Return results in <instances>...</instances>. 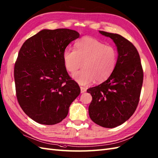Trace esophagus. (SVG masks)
I'll return each instance as SVG.
<instances>
[{"label":"esophagus","instance_id":"esophagus-1","mask_svg":"<svg viewBox=\"0 0 158 158\" xmlns=\"http://www.w3.org/2000/svg\"><path fill=\"white\" fill-rule=\"evenodd\" d=\"M80 89H81V93H84V92H85L86 91V88L85 87H80Z\"/></svg>","mask_w":158,"mask_h":158}]
</instances>
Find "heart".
Returning <instances> with one entry per match:
<instances>
[{"instance_id":"1","label":"heart","mask_w":158,"mask_h":158,"mask_svg":"<svg viewBox=\"0 0 158 158\" xmlns=\"http://www.w3.org/2000/svg\"><path fill=\"white\" fill-rule=\"evenodd\" d=\"M75 49L64 51L65 68L80 85H86L94 81L102 82L109 78L116 67L118 52L114 47L91 37H83L75 44Z\"/></svg>"}]
</instances>
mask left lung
Listing matches in <instances>:
<instances>
[{
    "instance_id": "left-lung-1",
    "label": "left lung",
    "mask_w": 158,
    "mask_h": 158,
    "mask_svg": "<svg viewBox=\"0 0 158 158\" xmlns=\"http://www.w3.org/2000/svg\"><path fill=\"white\" fill-rule=\"evenodd\" d=\"M117 47L118 59L112 75L87 90L92 96L89 106L91 120L105 128H114L129 120L136 110L143 81L140 56L135 46L122 35L100 31Z\"/></svg>"
}]
</instances>
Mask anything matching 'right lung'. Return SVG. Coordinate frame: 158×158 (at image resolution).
<instances>
[{"instance_id": "obj_1", "label": "right lung", "mask_w": 158, "mask_h": 158, "mask_svg": "<svg viewBox=\"0 0 158 158\" xmlns=\"http://www.w3.org/2000/svg\"><path fill=\"white\" fill-rule=\"evenodd\" d=\"M79 37L69 29H43L28 38L14 67L17 101L26 114L40 124L52 125L66 118L81 89L69 75L63 53Z\"/></svg>"}]
</instances>
